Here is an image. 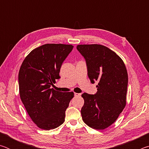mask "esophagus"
Instances as JSON below:
<instances>
[{"mask_svg":"<svg viewBox=\"0 0 149 149\" xmlns=\"http://www.w3.org/2000/svg\"><path fill=\"white\" fill-rule=\"evenodd\" d=\"M80 95H81L80 93H74L75 97H80Z\"/></svg>","mask_w":149,"mask_h":149,"instance_id":"1","label":"esophagus"}]
</instances>
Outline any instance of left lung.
Wrapping results in <instances>:
<instances>
[{"label": "left lung", "mask_w": 149, "mask_h": 149, "mask_svg": "<svg viewBox=\"0 0 149 149\" xmlns=\"http://www.w3.org/2000/svg\"><path fill=\"white\" fill-rule=\"evenodd\" d=\"M77 49L86 60L91 82H98L95 95H81L82 119L90 127L104 130L117 120L126 105L127 70L122 59L104 45H79Z\"/></svg>", "instance_id": "1"}]
</instances>
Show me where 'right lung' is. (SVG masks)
<instances>
[{
  "label": "right lung",
  "instance_id": "obj_1",
  "mask_svg": "<svg viewBox=\"0 0 149 149\" xmlns=\"http://www.w3.org/2000/svg\"><path fill=\"white\" fill-rule=\"evenodd\" d=\"M73 47L43 45L30 52L20 67V98L33 122L42 130L55 129L65 121V111L74 93L57 91L50 86L60 78L62 64Z\"/></svg>",
  "mask_w": 149,
  "mask_h": 149
}]
</instances>
